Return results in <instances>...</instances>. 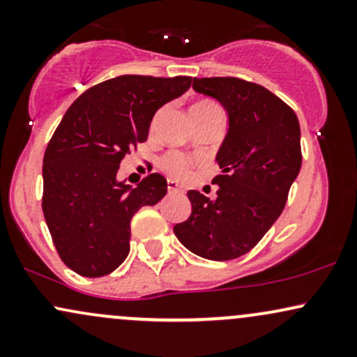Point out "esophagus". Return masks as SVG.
<instances>
[{"label":"esophagus","mask_w":357,"mask_h":357,"mask_svg":"<svg viewBox=\"0 0 357 357\" xmlns=\"http://www.w3.org/2000/svg\"><path fill=\"white\" fill-rule=\"evenodd\" d=\"M167 192L169 195H179V192H183V188L176 181H167Z\"/></svg>","instance_id":"esophagus-1"}]
</instances>
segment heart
Returning <instances> with one entry per match:
<instances>
[{"label": "heart", "mask_w": 357, "mask_h": 357, "mask_svg": "<svg viewBox=\"0 0 357 357\" xmlns=\"http://www.w3.org/2000/svg\"><path fill=\"white\" fill-rule=\"evenodd\" d=\"M191 109L211 110V109H218V105L211 100H198L196 104H192ZM162 167H165L166 173L169 176H173V178L183 179V178H186L188 173H190V161L179 154H171L165 159Z\"/></svg>", "instance_id": "obj_1"}]
</instances>
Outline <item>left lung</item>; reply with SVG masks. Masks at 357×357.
Segmentation results:
<instances>
[{
	"label": "left lung",
	"mask_w": 357,
	"mask_h": 357,
	"mask_svg": "<svg viewBox=\"0 0 357 357\" xmlns=\"http://www.w3.org/2000/svg\"><path fill=\"white\" fill-rule=\"evenodd\" d=\"M192 89L228 112L216 162V198L188 191L190 218L174 235L190 252L225 261L248 253L284 211L302 166L301 126L292 109L261 85L236 77L195 79Z\"/></svg>",
	"instance_id": "obj_1"
}]
</instances>
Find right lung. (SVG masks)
<instances>
[{
  "label": "right lung",
  "instance_id": "right-lung-1",
  "mask_svg": "<svg viewBox=\"0 0 357 357\" xmlns=\"http://www.w3.org/2000/svg\"><path fill=\"white\" fill-rule=\"evenodd\" d=\"M191 85V77L121 75L93 85L68 107L43 158L42 208L53 245L82 277H104L129 255L130 220L167 192L161 174L136 188L119 165L144 142L155 110Z\"/></svg>",
  "mask_w": 357,
  "mask_h": 357
}]
</instances>
